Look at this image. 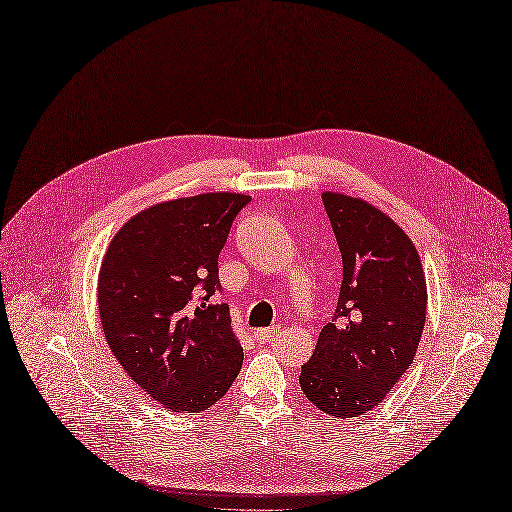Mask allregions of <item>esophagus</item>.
Listing matches in <instances>:
<instances>
[{"label": "esophagus", "mask_w": 512, "mask_h": 512, "mask_svg": "<svg viewBox=\"0 0 512 512\" xmlns=\"http://www.w3.org/2000/svg\"><path fill=\"white\" fill-rule=\"evenodd\" d=\"M279 332H281V326H279V324H275V326H271V328H260V330H256V339H260V341H271L273 337H277Z\"/></svg>", "instance_id": "obj_1"}]
</instances>
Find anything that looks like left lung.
<instances>
[{
  "instance_id": "8db88e82",
  "label": "left lung",
  "mask_w": 512,
  "mask_h": 512,
  "mask_svg": "<svg viewBox=\"0 0 512 512\" xmlns=\"http://www.w3.org/2000/svg\"><path fill=\"white\" fill-rule=\"evenodd\" d=\"M343 258L337 309L301 368V390L332 417H358L394 390L426 324V279L402 228L362 199L324 192Z\"/></svg>"
}]
</instances>
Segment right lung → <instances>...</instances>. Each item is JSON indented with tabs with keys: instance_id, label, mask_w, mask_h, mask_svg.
<instances>
[{
	"instance_id": "obj_1",
	"label": "right lung",
	"mask_w": 512,
	"mask_h": 512,
	"mask_svg": "<svg viewBox=\"0 0 512 512\" xmlns=\"http://www.w3.org/2000/svg\"><path fill=\"white\" fill-rule=\"evenodd\" d=\"M252 199L211 192L144 209L112 239L99 273V315L127 375L175 413H201L237 379L243 347L231 328L218 256Z\"/></svg>"
}]
</instances>
